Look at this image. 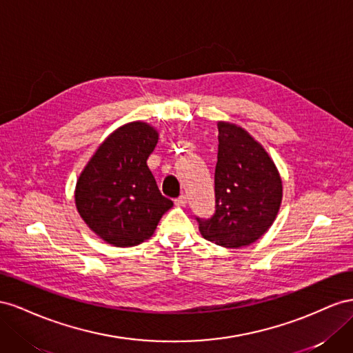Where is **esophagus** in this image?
Returning <instances> with one entry per match:
<instances>
[{
  "label": "esophagus",
  "mask_w": 353,
  "mask_h": 353,
  "mask_svg": "<svg viewBox=\"0 0 353 353\" xmlns=\"http://www.w3.org/2000/svg\"><path fill=\"white\" fill-rule=\"evenodd\" d=\"M176 204L177 205H186L188 204V196L186 195H180L177 199H176Z\"/></svg>",
  "instance_id": "34e87169"
}]
</instances>
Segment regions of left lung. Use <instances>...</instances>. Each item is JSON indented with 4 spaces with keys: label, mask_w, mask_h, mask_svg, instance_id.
<instances>
[{
    "label": "left lung",
    "mask_w": 353,
    "mask_h": 353,
    "mask_svg": "<svg viewBox=\"0 0 353 353\" xmlns=\"http://www.w3.org/2000/svg\"><path fill=\"white\" fill-rule=\"evenodd\" d=\"M217 128L216 211L210 219L196 217L199 232L221 247H247L276 219L283 180L265 148L243 127L219 121Z\"/></svg>",
    "instance_id": "1"
}]
</instances>
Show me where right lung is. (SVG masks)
<instances>
[{"label":"right lung","instance_id":"1","mask_svg":"<svg viewBox=\"0 0 353 353\" xmlns=\"http://www.w3.org/2000/svg\"><path fill=\"white\" fill-rule=\"evenodd\" d=\"M158 132L142 121L124 124L97 148L79 174L75 205L105 243L133 247L154 235L173 201L161 195L146 161Z\"/></svg>","mask_w":353,"mask_h":353}]
</instances>
